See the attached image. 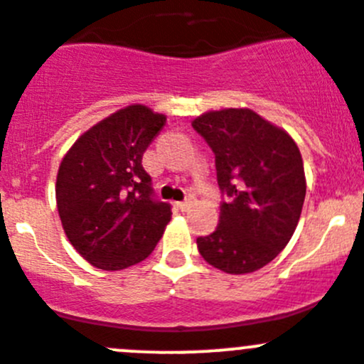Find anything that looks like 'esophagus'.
<instances>
[{"instance_id":"esophagus-1","label":"esophagus","mask_w":364,"mask_h":364,"mask_svg":"<svg viewBox=\"0 0 364 364\" xmlns=\"http://www.w3.org/2000/svg\"><path fill=\"white\" fill-rule=\"evenodd\" d=\"M192 203H193V199L192 197H188V199L181 200V203H176V206H178L181 211H186L190 206H192Z\"/></svg>"}]
</instances>
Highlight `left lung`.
Returning a JSON list of instances; mask_svg holds the SVG:
<instances>
[{"mask_svg":"<svg viewBox=\"0 0 364 364\" xmlns=\"http://www.w3.org/2000/svg\"><path fill=\"white\" fill-rule=\"evenodd\" d=\"M192 126L215 153L218 186L228 197L217 229L199 236L197 249L225 274L259 270L287 247L301 218V151L284 129L249 108L206 112Z\"/></svg>","mask_w":364,"mask_h":364,"instance_id":"obj_1","label":"left lung"}]
</instances>
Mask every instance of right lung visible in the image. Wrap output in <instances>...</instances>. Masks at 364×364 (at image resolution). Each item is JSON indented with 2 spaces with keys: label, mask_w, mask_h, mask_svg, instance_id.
Listing matches in <instances>:
<instances>
[{
  "label": "right lung",
  "mask_w": 364,
  "mask_h": 364,
  "mask_svg": "<svg viewBox=\"0 0 364 364\" xmlns=\"http://www.w3.org/2000/svg\"><path fill=\"white\" fill-rule=\"evenodd\" d=\"M164 114L132 105L103 119L73 144L56 176V206L67 238L101 270L146 259L171 222L142 156L165 126Z\"/></svg>",
  "instance_id": "1"
}]
</instances>
